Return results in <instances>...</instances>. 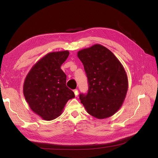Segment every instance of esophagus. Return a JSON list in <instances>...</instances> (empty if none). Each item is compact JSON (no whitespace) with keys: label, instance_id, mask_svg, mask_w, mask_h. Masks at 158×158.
<instances>
[{"label":"esophagus","instance_id":"esophagus-1","mask_svg":"<svg viewBox=\"0 0 158 158\" xmlns=\"http://www.w3.org/2000/svg\"><path fill=\"white\" fill-rule=\"evenodd\" d=\"M73 92H74V94L75 95H76V97H77L79 94V92H78V90L77 89H74L73 90Z\"/></svg>","mask_w":158,"mask_h":158}]
</instances>
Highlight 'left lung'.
<instances>
[{
    "mask_svg": "<svg viewBox=\"0 0 158 158\" xmlns=\"http://www.w3.org/2000/svg\"><path fill=\"white\" fill-rule=\"evenodd\" d=\"M77 57L84 65L88 77L86 94L79 99L93 117H110L122 106L128 89V79L123 65L106 47L96 44L81 50Z\"/></svg>",
    "mask_w": 158,
    "mask_h": 158,
    "instance_id": "1",
    "label": "left lung"
}]
</instances>
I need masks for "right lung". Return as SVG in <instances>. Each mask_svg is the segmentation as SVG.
I'll use <instances>...</instances> for the list:
<instances>
[{
	"label": "right lung",
	"instance_id": "obj_1",
	"mask_svg": "<svg viewBox=\"0 0 158 158\" xmlns=\"http://www.w3.org/2000/svg\"><path fill=\"white\" fill-rule=\"evenodd\" d=\"M69 56L68 51L48 53L32 66L25 79L23 92L30 108L45 120L61 115L74 93L66 86V76L61 64Z\"/></svg>",
	"mask_w": 158,
	"mask_h": 158
}]
</instances>
